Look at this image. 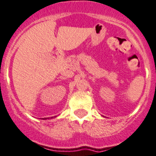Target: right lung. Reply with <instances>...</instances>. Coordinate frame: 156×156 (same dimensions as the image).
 Here are the masks:
<instances>
[{
	"label": "right lung",
	"mask_w": 156,
	"mask_h": 156,
	"mask_svg": "<svg viewBox=\"0 0 156 156\" xmlns=\"http://www.w3.org/2000/svg\"><path fill=\"white\" fill-rule=\"evenodd\" d=\"M52 118H53V117H52ZM43 119L45 120V119H47V118H43ZM48 119H49V118H48Z\"/></svg>",
	"instance_id": "obj_1"
}]
</instances>
